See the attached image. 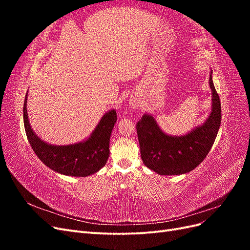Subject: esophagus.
<instances>
[{"instance_id": "esophagus-1", "label": "esophagus", "mask_w": 250, "mask_h": 250, "mask_svg": "<svg viewBox=\"0 0 250 250\" xmlns=\"http://www.w3.org/2000/svg\"><path fill=\"white\" fill-rule=\"evenodd\" d=\"M129 104H130V107H131V109H132V110L138 109V107H139V103H138V101H135V100H130Z\"/></svg>"}]
</instances>
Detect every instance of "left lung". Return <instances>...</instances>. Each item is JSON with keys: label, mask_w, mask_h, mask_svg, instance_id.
Masks as SVG:
<instances>
[{"label": "left lung", "mask_w": 250, "mask_h": 250, "mask_svg": "<svg viewBox=\"0 0 250 250\" xmlns=\"http://www.w3.org/2000/svg\"><path fill=\"white\" fill-rule=\"evenodd\" d=\"M209 74L211 110L206 122L184 135L165 133L152 115L145 113L137 124L141 157L160 175L191 172L207 157L221 124V103Z\"/></svg>", "instance_id": "1"}]
</instances>
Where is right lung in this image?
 Returning <instances> with one entry per match:
<instances>
[{
  "instance_id": "obj_1",
  "label": "right lung",
  "mask_w": 250,
  "mask_h": 250,
  "mask_svg": "<svg viewBox=\"0 0 250 250\" xmlns=\"http://www.w3.org/2000/svg\"><path fill=\"white\" fill-rule=\"evenodd\" d=\"M26 93L24 102V126L27 139L40 160L56 173L62 175L85 177L102 169L109 156V140L117 122L115 109L108 110L101 118L94 131L84 141L70 145H52L42 141L30 125L27 111Z\"/></svg>"
}]
</instances>
